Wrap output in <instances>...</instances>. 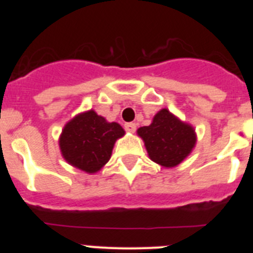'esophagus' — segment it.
Wrapping results in <instances>:
<instances>
[{"mask_svg":"<svg viewBox=\"0 0 253 253\" xmlns=\"http://www.w3.org/2000/svg\"><path fill=\"white\" fill-rule=\"evenodd\" d=\"M125 130L128 131V133H134L135 131V129H137V125L134 124V123H126V124L124 125Z\"/></svg>","mask_w":253,"mask_h":253,"instance_id":"34e87169","label":"esophagus"}]
</instances>
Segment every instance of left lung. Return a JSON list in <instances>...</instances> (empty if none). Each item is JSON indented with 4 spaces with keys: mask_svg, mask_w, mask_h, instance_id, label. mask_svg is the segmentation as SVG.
I'll return each mask as SVG.
<instances>
[{
    "mask_svg": "<svg viewBox=\"0 0 253 253\" xmlns=\"http://www.w3.org/2000/svg\"><path fill=\"white\" fill-rule=\"evenodd\" d=\"M137 134L144 142L149 158L166 169L178 166L196 144L193 125L182 122L169 109H161L151 124L140 126Z\"/></svg>",
    "mask_w": 253,
    "mask_h": 253,
    "instance_id": "left-lung-1",
    "label": "left lung"
}]
</instances>
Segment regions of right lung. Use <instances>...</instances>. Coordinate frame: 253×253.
<instances>
[{"mask_svg":"<svg viewBox=\"0 0 253 253\" xmlns=\"http://www.w3.org/2000/svg\"><path fill=\"white\" fill-rule=\"evenodd\" d=\"M124 134L122 125L107 122L91 109L64 125L58 143L67 163L86 173H96L109 162L114 144Z\"/></svg>","mask_w":253,"mask_h":253,"instance_id":"add662e5","label":"right lung"}]
</instances>
